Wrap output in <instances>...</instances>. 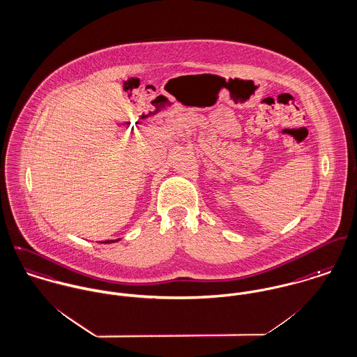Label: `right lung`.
Masks as SVG:
<instances>
[{
	"mask_svg": "<svg viewBox=\"0 0 357 357\" xmlns=\"http://www.w3.org/2000/svg\"><path fill=\"white\" fill-rule=\"evenodd\" d=\"M114 241H119V240H106L105 244H109V243H114Z\"/></svg>",
	"mask_w": 357,
	"mask_h": 357,
	"instance_id": "right-lung-1",
	"label": "right lung"
}]
</instances>
